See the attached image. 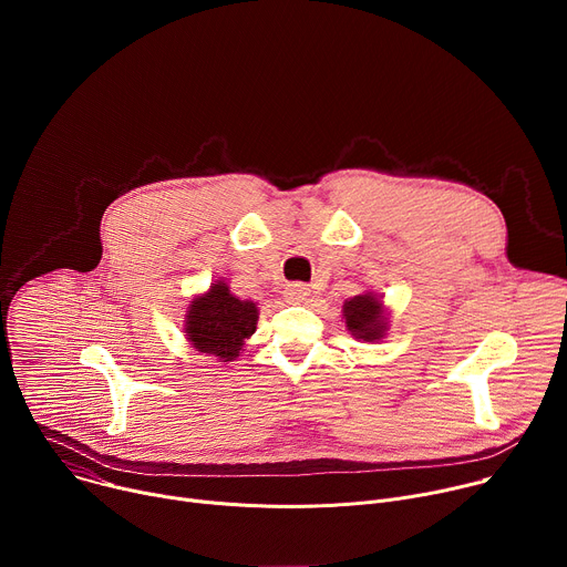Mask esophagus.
Here are the masks:
<instances>
[{
    "instance_id": "esophagus-1",
    "label": "esophagus",
    "mask_w": 567,
    "mask_h": 567,
    "mask_svg": "<svg viewBox=\"0 0 567 567\" xmlns=\"http://www.w3.org/2000/svg\"><path fill=\"white\" fill-rule=\"evenodd\" d=\"M309 296V287L302 282H291L285 287V300L287 302H302Z\"/></svg>"
}]
</instances>
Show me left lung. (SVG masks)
Here are the masks:
<instances>
[{
    "label": "left lung",
    "mask_w": 567,
    "mask_h": 567,
    "mask_svg": "<svg viewBox=\"0 0 567 567\" xmlns=\"http://www.w3.org/2000/svg\"><path fill=\"white\" fill-rule=\"evenodd\" d=\"M343 318H346V328L350 334L359 341H381L388 332V313L381 302V296L368 291L359 293L343 305Z\"/></svg>",
    "instance_id": "1"
}]
</instances>
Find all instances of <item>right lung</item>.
Returning a JSON list of instances; mask_svg holds the SVG:
<instances>
[{"mask_svg": "<svg viewBox=\"0 0 567 567\" xmlns=\"http://www.w3.org/2000/svg\"><path fill=\"white\" fill-rule=\"evenodd\" d=\"M256 326L258 305L239 300L224 280H217L206 293L190 300L184 332L197 352L233 361L256 332Z\"/></svg>", "mask_w": 567, "mask_h": 567, "instance_id": "1", "label": "right lung"}]
</instances>
